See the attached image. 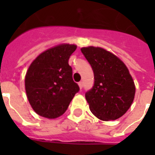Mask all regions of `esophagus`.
Wrapping results in <instances>:
<instances>
[{
	"label": "esophagus",
	"mask_w": 155,
	"mask_h": 155,
	"mask_svg": "<svg viewBox=\"0 0 155 155\" xmlns=\"http://www.w3.org/2000/svg\"><path fill=\"white\" fill-rule=\"evenodd\" d=\"M79 84V86H80V89H82V87H83V82H82V81L79 82V84Z\"/></svg>",
	"instance_id": "34e87169"
}]
</instances>
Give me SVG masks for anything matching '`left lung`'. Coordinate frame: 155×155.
Here are the masks:
<instances>
[{
	"label": "left lung",
	"mask_w": 155,
	"mask_h": 155,
	"mask_svg": "<svg viewBox=\"0 0 155 155\" xmlns=\"http://www.w3.org/2000/svg\"><path fill=\"white\" fill-rule=\"evenodd\" d=\"M94 73V84L85 93L91 112L102 120L122 117L134 99L135 85L125 63L100 47L81 48Z\"/></svg>",
	"instance_id": "obj_1"
}]
</instances>
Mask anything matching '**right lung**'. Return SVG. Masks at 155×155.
I'll list each match as a JSON object with an SVG mask.
<instances>
[{
  "label": "right lung",
  "mask_w": 155,
  "mask_h": 155,
  "mask_svg": "<svg viewBox=\"0 0 155 155\" xmlns=\"http://www.w3.org/2000/svg\"><path fill=\"white\" fill-rule=\"evenodd\" d=\"M75 49V45H59L39 54L30 64L25 75V92L38 115L50 119L63 115L80 91L68 64Z\"/></svg>",
  "instance_id": "right-lung-1"
}]
</instances>
